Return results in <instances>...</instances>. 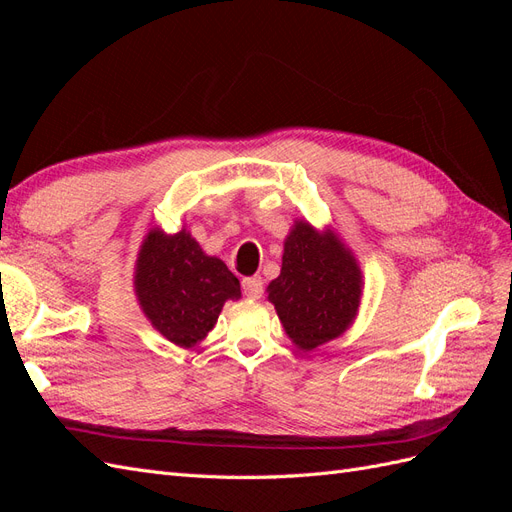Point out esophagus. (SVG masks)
<instances>
[{
  "mask_svg": "<svg viewBox=\"0 0 512 512\" xmlns=\"http://www.w3.org/2000/svg\"><path fill=\"white\" fill-rule=\"evenodd\" d=\"M262 286H265V282H262V277H260V275L243 277V282H241L243 294H245V297H250V299H260V294H262Z\"/></svg>",
  "mask_w": 512,
  "mask_h": 512,
  "instance_id": "1",
  "label": "esophagus"
}]
</instances>
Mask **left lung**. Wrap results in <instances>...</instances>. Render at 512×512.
<instances>
[{"mask_svg": "<svg viewBox=\"0 0 512 512\" xmlns=\"http://www.w3.org/2000/svg\"><path fill=\"white\" fill-rule=\"evenodd\" d=\"M288 337L309 352L342 335L361 301V271L333 235L297 222L284 243L282 273L269 284Z\"/></svg>", "mask_w": 512, "mask_h": 512, "instance_id": "1", "label": "left lung"}]
</instances>
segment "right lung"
I'll return each instance as SVG.
<instances>
[{
	"instance_id": "add662e5",
	"label": "right lung",
	"mask_w": 512,
	"mask_h": 512,
	"mask_svg": "<svg viewBox=\"0 0 512 512\" xmlns=\"http://www.w3.org/2000/svg\"><path fill=\"white\" fill-rule=\"evenodd\" d=\"M134 286L153 327L181 348L196 346L218 322L224 301L241 297L237 277L220 258L200 250L185 230L149 232Z\"/></svg>"
}]
</instances>
